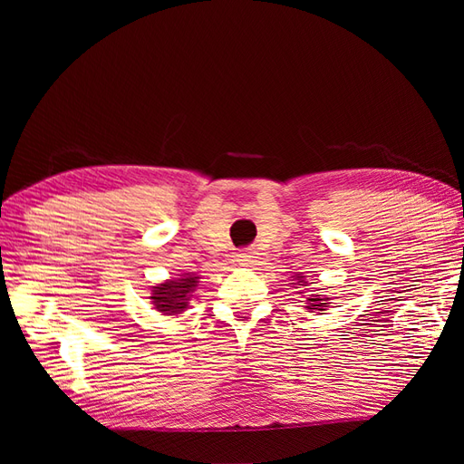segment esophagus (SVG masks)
Masks as SVG:
<instances>
[{"label": "esophagus", "mask_w": 464, "mask_h": 464, "mask_svg": "<svg viewBox=\"0 0 464 464\" xmlns=\"http://www.w3.org/2000/svg\"><path fill=\"white\" fill-rule=\"evenodd\" d=\"M256 259H257V256H256L254 249H244V251H240V254L236 256V261L240 263L242 266H249L251 263H256Z\"/></svg>", "instance_id": "obj_1"}]
</instances>
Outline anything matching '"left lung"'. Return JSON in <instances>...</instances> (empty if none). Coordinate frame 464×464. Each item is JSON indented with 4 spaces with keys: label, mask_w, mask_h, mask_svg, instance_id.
<instances>
[{
    "label": "left lung",
    "mask_w": 464,
    "mask_h": 464,
    "mask_svg": "<svg viewBox=\"0 0 464 464\" xmlns=\"http://www.w3.org/2000/svg\"><path fill=\"white\" fill-rule=\"evenodd\" d=\"M302 283V278H298ZM325 298L321 296V294H315V296L307 298V310H317V312H325Z\"/></svg>",
    "instance_id": "obj_1"
}]
</instances>
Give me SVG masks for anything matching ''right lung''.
Here are the masks:
<instances>
[{"instance_id": "right-lung-1", "label": "right lung", "mask_w": 464, "mask_h": 464, "mask_svg": "<svg viewBox=\"0 0 464 464\" xmlns=\"http://www.w3.org/2000/svg\"><path fill=\"white\" fill-rule=\"evenodd\" d=\"M198 278L199 276L181 275V278L166 280V283L154 286L150 296L154 307L166 315L181 314L188 307L189 292L198 286Z\"/></svg>"}]
</instances>
